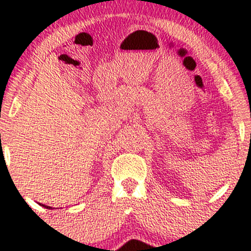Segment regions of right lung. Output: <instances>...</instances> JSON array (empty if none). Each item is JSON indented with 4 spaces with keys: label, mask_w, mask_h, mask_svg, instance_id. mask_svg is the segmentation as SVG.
Masks as SVG:
<instances>
[{
    "label": "right lung",
    "mask_w": 251,
    "mask_h": 251,
    "mask_svg": "<svg viewBox=\"0 0 251 251\" xmlns=\"http://www.w3.org/2000/svg\"><path fill=\"white\" fill-rule=\"evenodd\" d=\"M40 205H41V206H43V208H46V209H51V206H48V205H45V204H40Z\"/></svg>",
    "instance_id": "right-lung-1"
}]
</instances>
